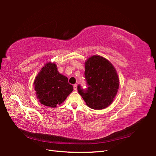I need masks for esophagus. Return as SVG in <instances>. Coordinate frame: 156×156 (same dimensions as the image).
Instances as JSON below:
<instances>
[{
    "label": "esophagus",
    "mask_w": 156,
    "mask_h": 156,
    "mask_svg": "<svg viewBox=\"0 0 156 156\" xmlns=\"http://www.w3.org/2000/svg\"><path fill=\"white\" fill-rule=\"evenodd\" d=\"M74 90H77V84H74Z\"/></svg>",
    "instance_id": "34e87169"
}]
</instances>
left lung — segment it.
Segmentation results:
<instances>
[{
    "label": "left lung",
    "instance_id": "obj_1",
    "mask_svg": "<svg viewBox=\"0 0 156 156\" xmlns=\"http://www.w3.org/2000/svg\"><path fill=\"white\" fill-rule=\"evenodd\" d=\"M84 79L87 88L78 86V92L91 108L101 110L113 101L119 87L117 73L110 62L99 55L85 62Z\"/></svg>",
    "mask_w": 156,
    "mask_h": 156
}]
</instances>
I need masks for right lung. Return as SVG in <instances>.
Wrapping results in <instances>:
<instances>
[{
	"mask_svg": "<svg viewBox=\"0 0 156 156\" xmlns=\"http://www.w3.org/2000/svg\"><path fill=\"white\" fill-rule=\"evenodd\" d=\"M35 90L39 102L45 106L56 107L73 90L67 77L59 74L54 63L46 64L34 81Z\"/></svg>",
	"mask_w": 156,
	"mask_h": 156,
	"instance_id": "1",
	"label": "right lung"
}]
</instances>
